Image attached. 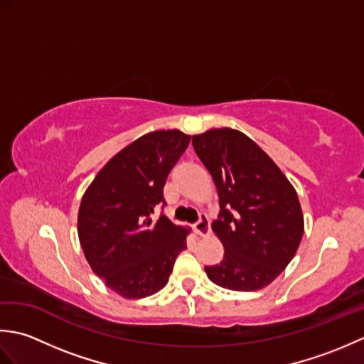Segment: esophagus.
<instances>
[{
  "label": "esophagus",
  "instance_id": "34e87169",
  "mask_svg": "<svg viewBox=\"0 0 364 364\" xmlns=\"http://www.w3.org/2000/svg\"><path fill=\"white\" fill-rule=\"evenodd\" d=\"M196 233L198 236H208L211 233V225H210V219H208L206 214H200V219L196 222L194 225Z\"/></svg>",
  "mask_w": 364,
  "mask_h": 364
}]
</instances>
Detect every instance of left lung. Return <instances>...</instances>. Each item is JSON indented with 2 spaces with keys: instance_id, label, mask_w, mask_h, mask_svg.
I'll return each mask as SVG.
<instances>
[{
  "instance_id": "8db88e82",
  "label": "left lung",
  "mask_w": 364,
  "mask_h": 364,
  "mask_svg": "<svg viewBox=\"0 0 364 364\" xmlns=\"http://www.w3.org/2000/svg\"><path fill=\"white\" fill-rule=\"evenodd\" d=\"M192 145L219 192L211 227L225 255L205 267L208 277L231 291L264 288L289 264L304 236L296 189L241 131H206L192 136Z\"/></svg>"
}]
</instances>
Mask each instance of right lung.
Wrapping results in <instances>:
<instances>
[{"mask_svg":"<svg viewBox=\"0 0 364 364\" xmlns=\"http://www.w3.org/2000/svg\"><path fill=\"white\" fill-rule=\"evenodd\" d=\"M191 136L178 129L139 137L100 170L81 200L80 242L92 270L127 299H142L164 288L188 230L161 213L170 170L188 149Z\"/></svg>","mask_w":364,"mask_h":364,"instance_id":"right-lung-1","label":"right lung"}]
</instances>
